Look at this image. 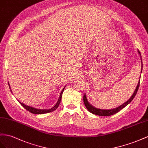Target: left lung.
Returning <instances> with one entry per match:
<instances>
[{"label": "left lung", "instance_id": "8db88e82", "mask_svg": "<svg viewBox=\"0 0 148 148\" xmlns=\"http://www.w3.org/2000/svg\"><path fill=\"white\" fill-rule=\"evenodd\" d=\"M138 54H140V58H141V73H142V69H143V62H142V59H141V53L140 52V51L138 49ZM141 77V76H140ZM139 86H140V81H139L138 83V85L136 86V89L134 91V93L133 94V95H132V97L130 98V99H128L126 102H125L124 103H123L122 105H120L119 107H116L115 108H113V109H109V110H103V109H100V108H96L95 107L93 106L89 102H88V100L87 99V97H86V94H85L84 95V103L85 104V106L86 107L87 109L88 110V112H90V113L94 114V115H99V116H110L112 115H114V114L116 113L117 112H119V111H120L121 109H123V108H125L126 105H128L133 100V99H134V97L136 95L137 91L138 90V88Z\"/></svg>", "mask_w": 148, "mask_h": 148}]
</instances>
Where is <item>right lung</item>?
Listing matches in <instances>:
<instances>
[{"label": "right lung", "mask_w": 148, "mask_h": 148, "mask_svg": "<svg viewBox=\"0 0 148 148\" xmlns=\"http://www.w3.org/2000/svg\"><path fill=\"white\" fill-rule=\"evenodd\" d=\"M8 86H9V88H10V91L12 92V90H11V88H10V84H9V82L8 83ZM66 87V86H65ZM65 87L63 88V89L62 90L61 94H60V97H59V99L58 100L57 103H56V105H54V106L53 107H52L50 109H38V108H36L35 107H30V106H28V105H25L24 103H22L21 102H20L19 100L18 102L22 105V106L26 109L29 112H31L32 113H34V114H44V113H49V112H53L54 110H55L58 107L59 105H60V102H61V98H62V92L63 91H64V89Z\"/></svg>", "instance_id": "1"}]
</instances>
